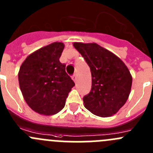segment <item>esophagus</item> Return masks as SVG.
Listing matches in <instances>:
<instances>
[{
	"instance_id": "obj_1",
	"label": "esophagus",
	"mask_w": 153,
	"mask_h": 153,
	"mask_svg": "<svg viewBox=\"0 0 153 153\" xmlns=\"http://www.w3.org/2000/svg\"><path fill=\"white\" fill-rule=\"evenodd\" d=\"M72 79H74V82H76V74H74V75L73 76H72Z\"/></svg>"
}]
</instances>
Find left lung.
Wrapping results in <instances>:
<instances>
[{
	"mask_svg": "<svg viewBox=\"0 0 153 153\" xmlns=\"http://www.w3.org/2000/svg\"><path fill=\"white\" fill-rule=\"evenodd\" d=\"M90 67L92 89L83 97L84 106L95 115L106 117L116 114L128 99L132 76L115 54L96 43L74 42Z\"/></svg>",
	"mask_w": 153,
	"mask_h": 153,
	"instance_id": "8db88e82",
	"label": "left lung"
}]
</instances>
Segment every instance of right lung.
I'll return each mask as SVG.
<instances>
[{"label":"right lung","mask_w":153,"mask_h":153,"mask_svg":"<svg viewBox=\"0 0 153 153\" xmlns=\"http://www.w3.org/2000/svg\"><path fill=\"white\" fill-rule=\"evenodd\" d=\"M64 44L53 42L29 54L18 73L19 88L28 105L43 115L62 110L75 86L60 62Z\"/></svg>","instance_id":"1"}]
</instances>
